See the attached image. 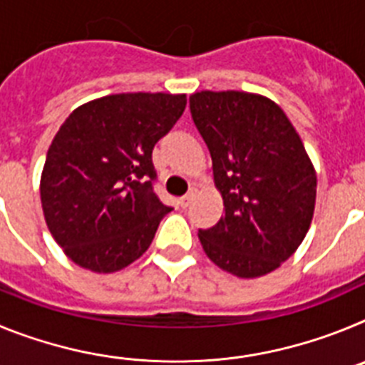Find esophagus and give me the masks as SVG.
Here are the masks:
<instances>
[{
    "instance_id": "34e87169",
    "label": "esophagus",
    "mask_w": 365,
    "mask_h": 365,
    "mask_svg": "<svg viewBox=\"0 0 365 365\" xmlns=\"http://www.w3.org/2000/svg\"><path fill=\"white\" fill-rule=\"evenodd\" d=\"M193 201V192H190V193H186V195H182V197L179 199V205L182 206V208H188L190 206V202Z\"/></svg>"
}]
</instances>
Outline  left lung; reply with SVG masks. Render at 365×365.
<instances>
[{
  "instance_id": "obj_1",
  "label": "left lung",
  "mask_w": 365,
  "mask_h": 365,
  "mask_svg": "<svg viewBox=\"0 0 365 365\" xmlns=\"http://www.w3.org/2000/svg\"><path fill=\"white\" fill-rule=\"evenodd\" d=\"M190 111L225 205L217 225L199 230L202 250L237 278L265 276L296 252L314 214L302 138L276 102L254 93H193Z\"/></svg>"
}]
</instances>
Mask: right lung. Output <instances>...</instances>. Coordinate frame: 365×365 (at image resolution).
<instances>
[{"label":"right lung","instance_id":"obj_1","mask_svg":"<svg viewBox=\"0 0 365 365\" xmlns=\"http://www.w3.org/2000/svg\"><path fill=\"white\" fill-rule=\"evenodd\" d=\"M185 108L186 95L120 93L80 106L58 130L41 172V208L76 265L117 272L146 252L172 212L153 192L151 151Z\"/></svg>","mask_w":365,"mask_h":365}]
</instances>
